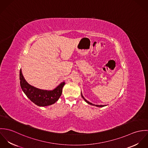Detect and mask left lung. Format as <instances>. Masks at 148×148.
<instances>
[{
	"mask_svg": "<svg viewBox=\"0 0 148 148\" xmlns=\"http://www.w3.org/2000/svg\"><path fill=\"white\" fill-rule=\"evenodd\" d=\"M82 97L84 99V100L85 101L88 103V104H90V105H92V106H98V107H103V106H98V105H95V104H92L91 103H90V102H89V101H88L86 100H85L84 98V97L83 96V95H82Z\"/></svg>",
	"mask_w": 148,
	"mask_h": 148,
	"instance_id": "left-lung-1",
	"label": "left lung"
}]
</instances>
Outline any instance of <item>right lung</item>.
<instances>
[{"instance_id": "1", "label": "right lung", "mask_w": 148, "mask_h": 148, "mask_svg": "<svg viewBox=\"0 0 148 148\" xmlns=\"http://www.w3.org/2000/svg\"><path fill=\"white\" fill-rule=\"evenodd\" d=\"M20 84L21 89L27 97L35 104L39 106H50L55 103L62 93L65 83L63 82L52 90H42L28 84L23 77L20 70Z\"/></svg>"}]
</instances>
